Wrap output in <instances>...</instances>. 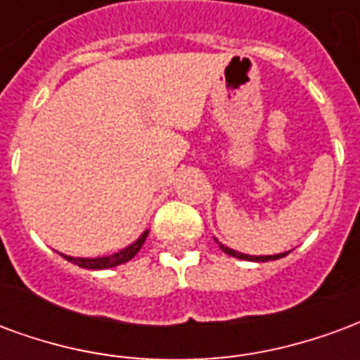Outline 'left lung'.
<instances>
[{
    "label": "left lung",
    "mask_w": 360,
    "mask_h": 360,
    "mask_svg": "<svg viewBox=\"0 0 360 360\" xmlns=\"http://www.w3.org/2000/svg\"><path fill=\"white\" fill-rule=\"evenodd\" d=\"M221 247V250L224 252H227L229 257H235V258H243V260H255V262H268V260H278V258H283L285 255H289V252H283V255H274V257H250V255H241V252H237V250H231L227 249V247H224V245H219Z\"/></svg>",
    "instance_id": "1"
}]
</instances>
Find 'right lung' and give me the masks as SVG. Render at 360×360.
I'll use <instances>...</instances> for the list:
<instances>
[{
	"label": "right lung",
	"mask_w": 360,
	"mask_h": 360,
	"mask_svg": "<svg viewBox=\"0 0 360 360\" xmlns=\"http://www.w3.org/2000/svg\"><path fill=\"white\" fill-rule=\"evenodd\" d=\"M146 237H148V231H144V233L133 243V245H129L127 249L119 250L115 255H110V257H102V258H73V257H65V260L69 262H73V264L81 266V268H89V270H103V268H113V266L123 264V262H129L131 258L141 250V247L146 241Z\"/></svg>",
	"instance_id": "add662e5"
}]
</instances>
